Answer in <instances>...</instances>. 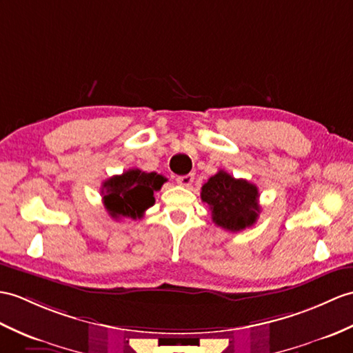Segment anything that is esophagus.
Instances as JSON below:
<instances>
[{
  "label": "esophagus",
  "mask_w": 353,
  "mask_h": 353,
  "mask_svg": "<svg viewBox=\"0 0 353 353\" xmlns=\"http://www.w3.org/2000/svg\"><path fill=\"white\" fill-rule=\"evenodd\" d=\"M177 183L182 185V186H191L194 182V174H185V176H179L177 179Z\"/></svg>",
  "instance_id": "obj_1"
}]
</instances>
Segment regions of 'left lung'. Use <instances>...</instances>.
<instances>
[{"label":"left lung","mask_w":353,"mask_h":353,"mask_svg":"<svg viewBox=\"0 0 353 353\" xmlns=\"http://www.w3.org/2000/svg\"><path fill=\"white\" fill-rule=\"evenodd\" d=\"M201 200L210 208L214 223L228 232L254 225L260 214L257 186L245 179H234L224 170L203 185Z\"/></svg>","instance_id":"1"}]
</instances>
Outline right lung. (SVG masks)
<instances>
[{"label":"right lung","instance_id":"1","mask_svg":"<svg viewBox=\"0 0 353 353\" xmlns=\"http://www.w3.org/2000/svg\"><path fill=\"white\" fill-rule=\"evenodd\" d=\"M167 182L158 173H145L138 168L112 176L102 183L103 206L114 219L143 218L154 204V192Z\"/></svg>","mask_w":353,"mask_h":353}]
</instances>
